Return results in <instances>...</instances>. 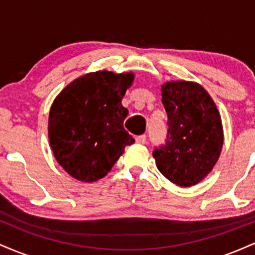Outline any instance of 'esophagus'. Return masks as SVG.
Here are the masks:
<instances>
[{
	"label": "esophagus",
	"mask_w": 255,
	"mask_h": 255,
	"mask_svg": "<svg viewBox=\"0 0 255 255\" xmlns=\"http://www.w3.org/2000/svg\"><path fill=\"white\" fill-rule=\"evenodd\" d=\"M136 142H139V144H146V141H147V137H146L145 134H142V135H139L136 136Z\"/></svg>",
	"instance_id": "esophagus-1"
}]
</instances>
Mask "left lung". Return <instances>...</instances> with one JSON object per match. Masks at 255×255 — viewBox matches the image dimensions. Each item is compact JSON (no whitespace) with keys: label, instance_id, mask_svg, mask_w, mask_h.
I'll use <instances>...</instances> for the list:
<instances>
[{"label":"left lung","instance_id":"8db88e82","mask_svg":"<svg viewBox=\"0 0 255 255\" xmlns=\"http://www.w3.org/2000/svg\"><path fill=\"white\" fill-rule=\"evenodd\" d=\"M168 116L165 142L154 147L158 170L181 187L207 176L221 154L223 128L212 98L200 85L172 81L162 86Z\"/></svg>","mask_w":255,"mask_h":255}]
</instances>
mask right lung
I'll use <instances>...</instances> for the list:
<instances>
[{
  "mask_svg": "<svg viewBox=\"0 0 255 255\" xmlns=\"http://www.w3.org/2000/svg\"><path fill=\"white\" fill-rule=\"evenodd\" d=\"M131 73H90L64 89L49 114L50 146L62 168L83 182L104 177L125 147L134 142L124 128L128 110L121 101Z\"/></svg>",
  "mask_w": 255,
  "mask_h": 255,
  "instance_id": "obj_1",
  "label": "right lung"
}]
</instances>
